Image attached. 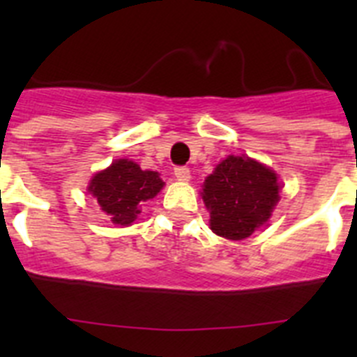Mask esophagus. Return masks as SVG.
Returning <instances> with one entry per match:
<instances>
[{
    "instance_id": "esophagus-1",
    "label": "esophagus",
    "mask_w": 357,
    "mask_h": 357,
    "mask_svg": "<svg viewBox=\"0 0 357 357\" xmlns=\"http://www.w3.org/2000/svg\"><path fill=\"white\" fill-rule=\"evenodd\" d=\"M175 176L178 181H189V178H191V172H189V168H185V166H176Z\"/></svg>"
}]
</instances>
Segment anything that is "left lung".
I'll use <instances>...</instances> for the list:
<instances>
[{
  "label": "left lung",
  "mask_w": 357,
  "mask_h": 357,
  "mask_svg": "<svg viewBox=\"0 0 357 357\" xmlns=\"http://www.w3.org/2000/svg\"><path fill=\"white\" fill-rule=\"evenodd\" d=\"M279 176L245 155H229L204 182L202 198L211 213V230L241 241L272 216L279 202Z\"/></svg>",
  "instance_id": "1"
}]
</instances>
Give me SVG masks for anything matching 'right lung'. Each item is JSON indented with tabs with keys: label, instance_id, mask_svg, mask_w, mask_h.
I'll return each instance as SVG.
<instances>
[{
	"label": "right lung",
	"instance_id": "add662e5",
	"mask_svg": "<svg viewBox=\"0 0 357 357\" xmlns=\"http://www.w3.org/2000/svg\"><path fill=\"white\" fill-rule=\"evenodd\" d=\"M162 185L157 172H143L134 160L118 159L91 178L87 191L109 214L110 222L127 227L137 220L144 202L157 197Z\"/></svg>",
	"mask_w": 357,
	"mask_h": 357
}]
</instances>
